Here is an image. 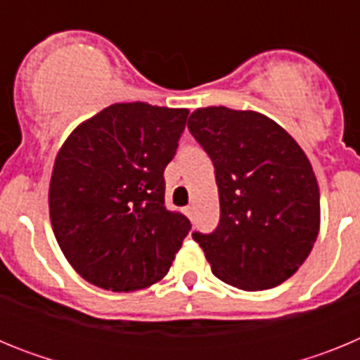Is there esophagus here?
I'll return each mask as SVG.
<instances>
[{
  "label": "esophagus",
  "instance_id": "esophagus-1",
  "mask_svg": "<svg viewBox=\"0 0 360 360\" xmlns=\"http://www.w3.org/2000/svg\"><path fill=\"white\" fill-rule=\"evenodd\" d=\"M184 211H186V214L191 218V216H193V212H195V207H193V205H187V207L184 209Z\"/></svg>",
  "mask_w": 360,
  "mask_h": 360
}]
</instances>
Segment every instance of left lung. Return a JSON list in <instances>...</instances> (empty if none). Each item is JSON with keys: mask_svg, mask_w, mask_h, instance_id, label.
<instances>
[{"mask_svg": "<svg viewBox=\"0 0 360 360\" xmlns=\"http://www.w3.org/2000/svg\"><path fill=\"white\" fill-rule=\"evenodd\" d=\"M211 157L219 224L193 232L212 274L247 292L287 281L303 265L321 224L319 186L297 142L257 111L198 108L187 122Z\"/></svg>", "mask_w": 360, "mask_h": 360, "instance_id": "obj_1", "label": "left lung"}]
</instances>
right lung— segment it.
I'll return each instance as SVG.
<instances>
[{
	"label": "right lung",
	"mask_w": 360,
	"mask_h": 360,
	"mask_svg": "<svg viewBox=\"0 0 360 360\" xmlns=\"http://www.w3.org/2000/svg\"><path fill=\"white\" fill-rule=\"evenodd\" d=\"M189 110L120 103L79 124L50 180L53 234L81 278L113 292L160 281L191 221L165 209V165Z\"/></svg>",
	"instance_id": "obj_1"
}]
</instances>
